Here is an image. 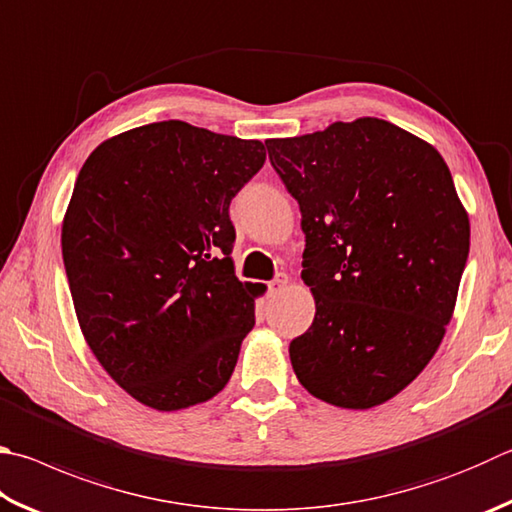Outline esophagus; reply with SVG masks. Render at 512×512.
<instances>
[{
  "label": "esophagus",
  "instance_id": "obj_1",
  "mask_svg": "<svg viewBox=\"0 0 512 512\" xmlns=\"http://www.w3.org/2000/svg\"><path fill=\"white\" fill-rule=\"evenodd\" d=\"M286 284H288V277L286 275H277L275 280L268 284V293L271 295H277V293H282L284 288H286Z\"/></svg>",
  "mask_w": 512,
  "mask_h": 512
}]
</instances>
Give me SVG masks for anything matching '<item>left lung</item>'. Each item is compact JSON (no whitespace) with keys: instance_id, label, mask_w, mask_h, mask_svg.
Here are the masks:
<instances>
[{"instance_id":"obj_1","label":"left lung","mask_w":512,"mask_h":512,"mask_svg":"<svg viewBox=\"0 0 512 512\" xmlns=\"http://www.w3.org/2000/svg\"><path fill=\"white\" fill-rule=\"evenodd\" d=\"M266 147L300 203L315 300L309 331L288 347L295 376L342 410L383 405L427 367L457 304L470 219L448 165L371 116Z\"/></svg>"}]
</instances>
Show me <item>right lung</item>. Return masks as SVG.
Instances as JSON below:
<instances>
[{
    "label": "right lung",
    "mask_w": 512,
    "mask_h": 512,
    "mask_svg": "<svg viewBox=\"0 0 512 512\" xmlns=\"http://www.w3.org/2000/svg\"><path fill=\"white\" fill-rule=\"evenodd\" d=\"M262 141L163 120L107 138L82 165L62 257L82 336L134 401L176 412L217 396L255 324L232 262L230 201Z\"/></svg>",
    "instance_id": "obj_1"
}]
</instances>
